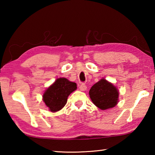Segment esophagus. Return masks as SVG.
<instances>
[{"label":"esophagus","mask_w":155,"mask_h":155,"mask_svg":"<svg viewBox=\"0 0 155 155\" xmlns=\"http://www.w3.org/2000/svg\"><path fill=\"white\" fill-rule=\"evenodd\" d=\"M79 89L81 91H85V90H86V89H87V87H86V85H85V84L82 83L81 85H80Z\"/></svg>","instance_id":"esophagus-1"}]
</instances>
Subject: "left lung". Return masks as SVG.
<instances>
[{
	"label": "left lung",
	"instance_id": "8db88e82",
	"mask_svg": "<svg viewBox=\"0 0 155 155\" xmlns=\"http://www.w3.org/2000/svg\"><path fill=\"white\" fill-rule=\"evenodd\" d=\"M89 94L93 103L102 110L114 107L118 101L117 88L104 78L94 84Z\"/></svg>",
	"mask_w": 155,
	"mask_h": 155
}]
</instances>
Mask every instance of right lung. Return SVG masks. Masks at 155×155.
<instances>
[{
	"mask_svg": "<svg viewBox=\"0 0 155 155\" xmlns=\"http://www.w3.org/2000/svg\"><path fill=\"white\" fill-rule=\"evenodd\" d=\"M77 88L75 83L65 78H58L44 92L43 101L50 111H58L65 105L68 96Z\"/></svg>",
	"mask_w": 155,
	"mask_h": 155,
	"instance_id": "add662e5",
	"label": "right lung"
}]
</instances>
